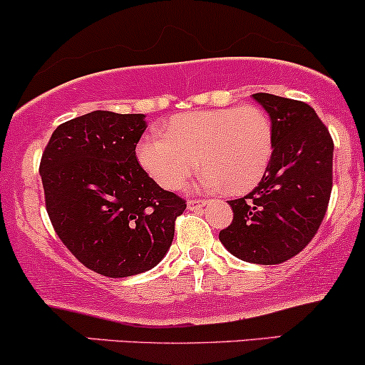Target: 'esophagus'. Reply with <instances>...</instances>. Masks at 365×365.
<instances>
[{"instance_id": "1", "label": "esophagus", "mask_w": 365, "mask_h": 365, "mask_svg": "<svg viewBox=\"0 0 365 365\" xmlns=\"http://www.w3.org/2000/svg\"><path fill=\"white\" fill-rule=\"evenodd\" d=\"M202 207H205V200H190V202H187V208H190V210H198V208Z\"/></svg>"}]
</instances>
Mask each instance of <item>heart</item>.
Here are the masks:
<instances>
[{
	"label": "heart",
	"instance_id": "heart-1",
	"mask_svg": "<svg viewBox=\"0 0 365 365\" xmlns=\"http://www.w3.org/2000/svg\"><path fill=\"white\" fill-rule=\"evenodd\" d=\"M163 133L143 138L136 155L165 190H181L200 162L205 187L247 193L260 182L272 158L271 118L257 105L181 113L169 118Z\"/></svg>",
	"mask_w": 365,
	"mask_h": 365
}]
</instances>
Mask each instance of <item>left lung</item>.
<instances>
[{
	"label": "left lung",
	"mask_w": 365,
	"mask_h": 365,
	"mask_svg": "<svg viewBox=\"0 0 365 365\" xmlns=\"http://www.w3.org/2000/svg\"><path fill=\"white\" fill-rule=\"evenodd\" d=\"M271 117L274 148L259 186L231 200V226L219 235L229 253L250 264L276 265L298 255L315 236L333 187L334 145L304 101L257 93Z\"/></svg>",
	"instance_id": "1"
}]
</instances>
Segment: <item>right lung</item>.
<instances>
[{"instance_id": "1", "label": "right lung", "mask_w": 365, "mask_h": 365, "mask_svg": "<svg viewBox=\"0 0 365 365\" xmlns=\"http://www.w3.org/2000/svg\"><path fill=\"white\" fill-rule=\"evenodd\" d=\"M143 113L94 110L58 125L41 158L56 235L81 264L108 277L153 269L169 252L186 202L143 170Z\"/></svg>"}]
</instances>
